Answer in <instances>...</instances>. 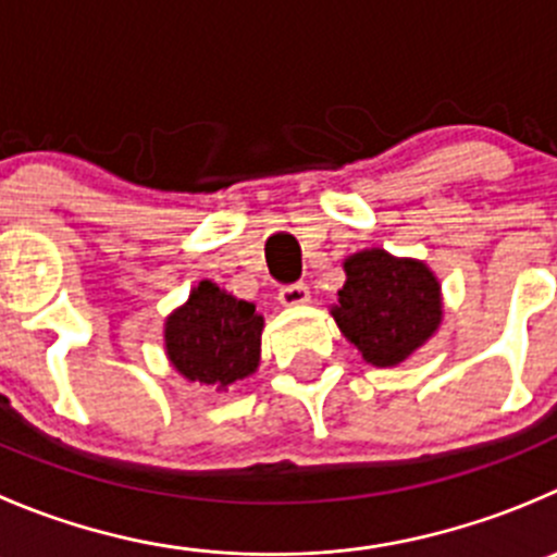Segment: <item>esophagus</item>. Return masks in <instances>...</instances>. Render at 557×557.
<instances>
[{
	"label": "esophagus",
	"instance_id": "obj_1",
	"mask_svg": "<svg viewBox=\"0 0 557 557\" xmlns=\"http://www.w3.org/2000/svg\"><path fill=\"white\" fill-rule=\"evenodd\" d=\"M277 299L283 301L285 307H296V305H305L307 299H310V288H307V283H288V285H283V288H280V294H277Z\"/></svg>",
	"mask_w": 557,
	"mask_h": 557
}]
</instances>
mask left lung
I'll return each mask as SVG.
<instances>
[{"mask_svg": "<svg viewBox=\"0 0 557 557\" xmlns=\"http://www.w3.org/2000/svg\"><path fill=\"white\" fill-rule=\"evenodd\" d=\"M345 274L332 315L370 364H399L433 337L441 323V285L424 263L364 250L345 261Z\"/></svg>", "mask_w": 557, "mask_h": 557, "instance_id": "8db88e82", "label": "left lung"}]
</instances>
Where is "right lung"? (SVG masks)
Returning <instances> with one entry per match:
<instances>
[{
	"label": "right lung",
	"instance_id": "add662e5",
	"mask_svg": "<svg viewBox=\"0 0 557 557\" xmlns=\"http://www.w3.org/2000/svg\"><path fill=\"white\" fill-rule=\"evenodd\" d=\"M261 329L263 318L256 305L234 299L203 280L165 323V348L185 377L228 388L256 372Z\"/></svg>",
	"mask_w": 557,
	"mask_h": 557
}]
</instances>
